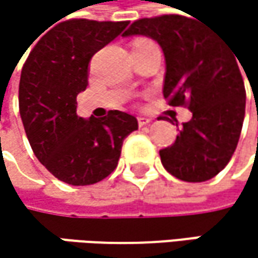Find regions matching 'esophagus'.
<instances>
[{"label": "esophagus", "instance_id": "obj_1", "mask_svg": "<svg viewBox=\"0 0 258 258\" xmlns=\"http://www.w3.org/2000/svg\"><path fill=\"white\" fill-rule=\"evenodd\" d=\"M137 122H139V127H145V125H148V124L151 122V119H149V118L139 116V118H137Z\"/></svg>", "mask_w": 258, "mask_h": 258}]
</instances>
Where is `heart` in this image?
<instances>
[{
    "mask_svg": "<svg viewBox=\"0 0 258 258\" xmlns=\"http://www.w3.org/2000/svg\"><path fill=\"white\" fill-rule=\"evenodd\" d=\"M151 44H154V43L149 41V40H146V38H136L133 41V44H131V50L133 52H137V50H142V49H145V47H148Z\"/></svg>",
    "mask_w": 258,
    "mask_h": 258,
    "instance_id": "1",
    "label": "heart"
}]
</instances>
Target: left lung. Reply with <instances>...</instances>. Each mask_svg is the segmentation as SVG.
I'll use <instances>...</instances> for the list:
<instances>
[{"instance_id":"1","label":"left lung","mask_w":258,"mask_h":258,"mask_svg":"<svg viewBox=\"0 0 258 258\" xmlns=\"http://www.w3.org/2000/svg\"><path fill=\"white\" fill-rule=\"evenodd\" d=\"M131 35L161 46L163 95L170 106H188L192 113L175 143L160 151L164 169L185 182L212 179L230 161L245 116L246 94L236 53L209 26L179 15L139 19L122 37Z\"/></svg>"}]
</instances>
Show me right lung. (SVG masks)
Instances as JSON below:
<instances>
[{
  "label": "right lung",
  "instance_id": "1",
  "mask_svg": "<svg viewBox=\"0 0 258 258\" xmlns=\"http://www.w3.org/2000/svg\"><path fill=\"white\" fill-rule=\"evenodd\" d=\"M128 22L70 19L53 26L31 50L19 82V113L38 161L59 180L91 185L118 166L124 139L137 119L121 110L85 119L76 97L88 86L95 52L115 40Z\"/></svg>",
  "mask_w": 258,
  "mask_h": 258
}]
</instances>
